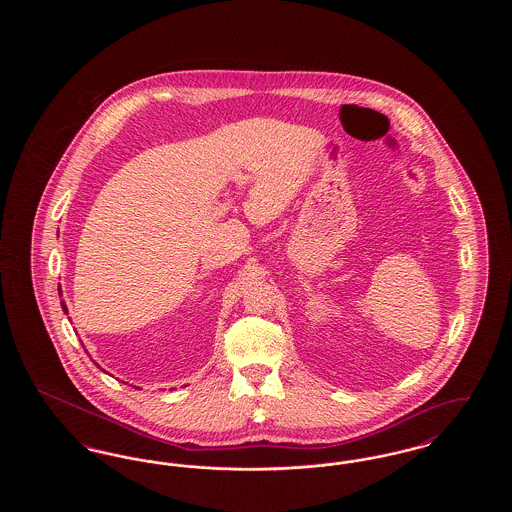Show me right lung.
Segmentation results:
<instances>
[{
	"label": "right lung",
	"mask_w": 512,
	"mask_h": 512,
	"mask_svg": "<svg viewBox=\"0 0 512 512\" xmlns=\"http://www.w3.org/2000/svg\"><path fill=\"white\" fill-rule=\"evenodd\" d=\"M59 295H61V288H59ZM61 307H63V311H65V313H69V311H67V305H65V301H61Z\"/></svg>",
	"instance_id": "add662e5"
}]
</instances>
